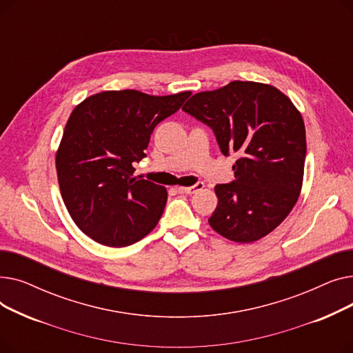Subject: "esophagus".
<instances>
[{
    "mask_svg": "<svg viewBox=\"0 0 353 353\" xmlns=\"http://www.w3.org/2000/svg\"><path fill=\"white\" fill-rule=\"evenodd\" d=\"M203 188H205V184L203 183H197V184H194V186H192V188H177V192L179 193H183V194H193V193H196V192H199V190H201Z\"/></svg>",
    "mask_w": 353,
    "mask_h": 353,
    "instance_id": "esophagus-1",
    "label": "esophagus"
}]
</instances>
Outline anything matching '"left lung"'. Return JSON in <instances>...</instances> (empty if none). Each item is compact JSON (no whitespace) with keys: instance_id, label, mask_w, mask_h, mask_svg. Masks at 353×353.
Masks as SVG:
<instances>
[{"instance_id":"left-lung-1","label":"left lung","mask_w":353,"mask_h":353,"mask_svg":"<svg viewBox=\"0 0 353 353\" xmlns=\"http://www.w3.org/2000/svg\"><path fill=\"white\" fill-rule=\"evenodd\" d=\"M183 111L212 127L225 156H240L232 167L236 180L214 188L212 229L236 243L273 232L302 190L306 130L301 111L281 90L254 81L197 92Z\"/></svg>"}]
</instances>
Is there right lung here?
Instances as JSON below:
<instances>
[{"mask_svg":"<svg viewBox=\"0 0 353 353\" xmlns=\"http://www.w3.org/2000/svg\"><path fill=\"white\" fill-rule=\"evenodd\" d=\"M190 94L108 90L74 107L55 153V170L72 221L94 242L130 246L159 223L167 190L136 177L133 163L145 157L154 127Z\"/></svg>","mask_w":353,"mask_h":353,"instance_id":"1","label":"right lung"}]
</instances>
